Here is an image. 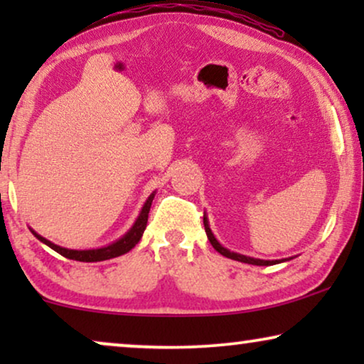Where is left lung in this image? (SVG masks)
Segmentation results:
<instances>
[{
  "mask_svg": "<svg viewBox=\"0 0 364 364\" xmlns=\"http://www.w3.org/2000/svg\"><path fill=\"white\" fill-rule=\"evenodd\" d=\"M203 225H205V233L208 237V242L212 243V247L215 248L218 253H222L223 257L227 258H232V260H237V262H242V263H248V265H260V267H268V265H275V263H280L282 260H260V258H252V257H245V255H240V253H235V252H230L227 250L225 247H222L220 243L215 237H213V233L210 230V227H208V220L207 217L203 215Z\"/></svg>",
  "mask_w": 364,
  "mask_h": 364,
  "instance_id": "1",
  "label": "left lung"
}]
</instances>
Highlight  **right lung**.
<instances>
[{"label":"right lung","mask_w":364,"mask_h":364,"mask_svg":"<svg viewBox=\"0 0 364 364\" xmlns=\"http://www.w3.org/2000/svg\"><path fill=\"white\" fill-rule=\"evenodd\" d=\"M154 196H156V192H152L149 198L144 203L141 213H139L137 220L134 222V225L131 227V230H129L126 235L119 238V240L109 243L107 247H101V248H92V250H69V248H64V247H59L56 243L46 240V238L38 235L36 232L33 230V235L38 238L39 242L46 243L49 248H53L54 252H58L59 255L69 258V260H77V262H102V260H109V258H116L119 255H124V253H127L129 250H132L134 247L137 245L139 240H141L144 230H146V225H147V218H149V210H151V205H152V200H154Z\"/></svg>","instance_id":"obj_1"}]
</instances>
